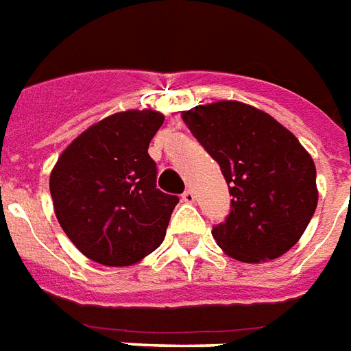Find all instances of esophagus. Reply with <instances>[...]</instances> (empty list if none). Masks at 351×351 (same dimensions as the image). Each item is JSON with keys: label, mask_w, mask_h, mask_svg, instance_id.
<instances>
[{"label": "esophagus", "mask_w": 351, "mask_h": 351, "mask_svg": "<svg viewBox=\"0 0 351 351\" xmlns=\"http://www.w3.org/2000/svg\"><path fill=\"white\" fill-rule=\"evenodd\" d=\"M182 200H184V202H187V204H191V202H195V193L191 191V189H187V191H184V193H182Z\"/></svg>", "instance_id": "34e87169"}]
</instances>
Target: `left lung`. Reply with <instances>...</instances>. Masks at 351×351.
Wrapping results in <instances>:
<instances>
[{
  "instance_id": "1",
  "label": "left lung",
  "mask_w": 351,
  "mask_h": 351,
  "mask_svg": "<svg viewBox=\"0 0 351 351\" xmlns=\"http://www.w3.org/2000/svg\"><path fill=\"white\" fill-rule=\"evenodd\" d=\"M182 119L223 171L232 199L211 234L230 258L245 263L291 250L317 210V169L291 130L239 101L199 104Z\"/></svg>"
}]
</instances>
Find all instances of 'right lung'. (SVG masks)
Instances as JSON below:
<instances>
[{"instance_id":"add662e5","label":"right lung","mask_w":351,"mask_h":351,"mask_svg":"<svg viewBox=\"0 0 351 351\" xmlns=\"http://www.w3.org/2000/svg\"><path fill=\"white\" fill-rule=\"evenodd\" d=\"M164 116L127 110L77 136L49 176L58 223L80 252L108 267H127L154 252L178 197L156 187L149 143Z\"/></svg>"}]
</instances>
